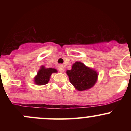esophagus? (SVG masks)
I'll return each mask as SVG.
<instances>
[{
  "label": "esophagus",
  "instance_id": "esophagus-1",
  "mask_svg": "<svg viewBox=\"0 0 131 131\" xmlns=\"http://www.w3.org/2000/svg\"><path fill=\"white\" fill-rule=\"evenodd\" d=\"M58 70H59V72H61V73H63V72H64V68L63 67V66L59 65V67H58Z\"/></svg>",
  "mask_w": 131,
  "mask_h": 131
}]
</instances>
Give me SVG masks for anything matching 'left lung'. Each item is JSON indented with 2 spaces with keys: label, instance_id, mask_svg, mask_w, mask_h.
<instances>
[{
  "label": "left lung",
  "instance_id": "obj_1",
  "mask_svg": "<svg viewBox=\"0 0 131 131\" xmlns=\"http://www.w3.org/2000/svg\"><path fill=\"white\" fill-rule=\"evenodd\" d=\"M71 84L78 91L90 89L96 83L97 73L96 71L88 68L80 62H75L71 70H67Z\"/></svg>",
  "mask_w": 131,
  "mask_h": 131
}]
</instances>
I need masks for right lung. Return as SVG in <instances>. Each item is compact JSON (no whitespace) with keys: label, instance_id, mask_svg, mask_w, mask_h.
Listing matches in <instances>:
<instances>
[{"label":"right lung","instance_id":"1","mask_svg":"<svg viewBox=\"0 0 131 131\" xmlns=\"http://www.w3.org/2000/svg\"><path fill=\"white\" fill-rule=\"evenodd\" d=\"M56 72H57V70L54 68H45L43 67H42L38 72L37 75L35 77L34 80L35 84L37 85H45L47 84L51 74Z\"/></svg>","mask_w":131,"mask_h":131}]
</instances>
